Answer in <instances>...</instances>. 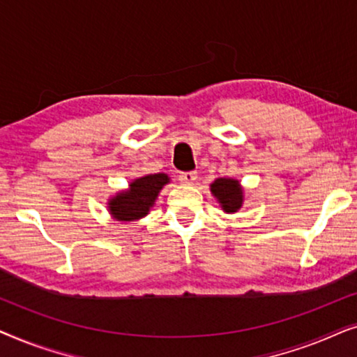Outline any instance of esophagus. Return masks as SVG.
Returning <instances> with one entry per match:
<instances>
[{
  "label": "esophagus",
  "instance_id": "obj_1",
  "mask_svg": "<svg viewBox=\"0 0 357 357\" xmlns=\"http://www.w3.org/2000/svg\"><path fill=\"white\" fill-rule=\"evenodd\" d=\"M197 178H198L197 172H183V174H180V177H178V180L183 185H193L195 182H197Z\"/></svg>",
  "mask_w": 357,
  "mask_h": 357
}]
</instances>
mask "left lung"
Here are the masks:
<instances>
[{
  "instance_id": "left-lung-1",
  "label": "left lung",
  "mask_w": 357,
  "mask_h": 357,
  "mask_svg": "<svg viewBox=\"0 0 357 357\" xmlns=\"http://www.w3.org/2000/svg\"><path fill=\"white\" fill-rule=\"evenodd\" d=\"M211 195L216 198L219 206L226 214H234L242 208L243 204V187L237 178L221 177L216 178L209 185Z\"/></svg>"
}]
</instances>
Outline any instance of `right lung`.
I'll list each match as a JSON object with an SVG mask.
<instances>
[{"instance_id": "add662e5", "label": "right lung", "mask_w": 357, "mask_h": 357, "mask_svg": "<svg viewBox=\"0 0 357 357\" xmlns=\"http://www.w3.org/2000/svg\"><path fill=\"white\" fill-rule=\"evenodd\" d=\"M167 183H170V177L162 172L133 178L128 183V188L116 192L107 202L112 219L119 222H135L148 216L160 190Z\"/></svg>"}]
</instances>
